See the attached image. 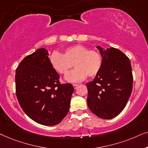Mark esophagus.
<instances>
[{"instance_id": "1", "label": "esophagus", "mask_w": 148, "mask_h": 148, "mask_svg": "<svg viewBox=\"0 0 148 148\" xmlns=\"http://www.w3.org/2000/svg\"><path fill=\"white\" fill-rule=\"evenodd\" d=\"M78 86V84H73V86H74V88H77Z\"/></svg>"}]
</instances>
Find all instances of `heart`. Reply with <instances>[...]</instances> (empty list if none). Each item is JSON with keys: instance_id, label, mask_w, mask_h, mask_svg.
Wrapping results in <instances>:
<instances>
[{"instance_id": "heart-1", "label": "heart", "mask_w": 148, "mask_h": 148, "mask_svg": "<svg viewBox=\"0 0 148 148\" xmlns=\"http://www.w3.org/2000/svg\"><path fill=\"white\" fill-rule=\"evenodd\" d=\"M49 62L52 68L63 75L74 65L75 70L66 76V80L71 82L82 81L87 76L94 77L99 74L103 66V58L99 51L82 45L68 47L62 54L54 51L51 54Z\"/></svg>"}]
</instances>
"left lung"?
Masks as SVG:
<instances>
[{
	"instance_id": "8db88e82",
	"label": "left lung",
	"mask_w": 148,
	"mask_h": 148,
	"mask_svg": "<svg viewBox=\"0 0 148 148\" xmlns=\"http://www.w3.org/2000/svg\"><path fill=\"white\" fill-rule=\"evenodd\" d=\"M97 48L103 58V66L93 80L86 83L87 104L97 116L111 119L123 111L131 94L133 78L131 62L118 49Z\"/></svg>"
}]
</instances>
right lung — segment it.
I'll return each mask as SVG.
<instances>
[{
  "label": "right lung",
  "mask_w": 148,
  "mask_h": 148,
  "mask_svg": "<svg viewBox=\"0 0 148 148\" xmlns=\"http://www.w3.org/2000/svg\"><path fill=\"white\" fill-rule=\"evenodd\" d=\"M49 53L38 49L25 57L16 69L15 90L23 112L37 123L56 125L68 114L74 92L71 84H61Z\"/></svg>",
  "instance_id": "1"
}]
</instances>
